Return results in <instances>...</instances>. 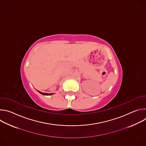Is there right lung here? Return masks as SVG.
I'll use <instances>...</instances> for the list:
<instances>
[{"instance_id": "right-lung-1", "label": "right lung", "mask_w": 146, "mask_h": 146, "mask_svg": "<svg viewBox=\"0 0 146 146\" xmlns=\"http://www.w3.org/2000/svg\"><path fill=\"white\" fill-rule=\"evenodd\" d=\"M40 94H42V95H52V94H46V93H43V92H40V91H38Z\"/></svg>"}]
</instances>
